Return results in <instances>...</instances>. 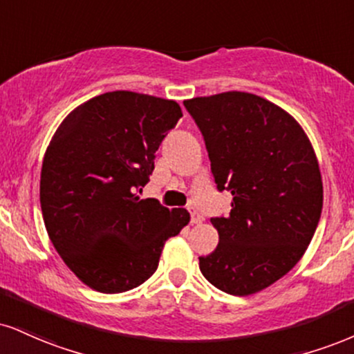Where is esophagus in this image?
Returning <instances> with one entry per match:
<instances>
[{"label": "esophagus", "instance_id": "esophagus-1", "mask_svg": "<svg viewBox=\"0 0 354 354\" xmlns=\"http://www.w3.org/2000/svg\"><path fill=\"white\" fill-rule=\"evenodd\" d=\"M189 212H191V224H199V223H203V216L199 214V212L196 211L194 207H189Z\"/></svg>", "mask_w": 354, "mask_h": 354}]
</instances>
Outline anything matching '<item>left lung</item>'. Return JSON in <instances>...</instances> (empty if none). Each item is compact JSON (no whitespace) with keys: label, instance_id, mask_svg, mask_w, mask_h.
<instances>
[{"label":"left lung","instance_id":"obj_1","mask_svg":"<svg viewBox=\"0 0 354 354\" xmlns=\"http://www.w3.org/2000/svg\"><path fill=\"white\" fill-rule=\"evenodd\" d=\"M206 142L218 188L231 191L227 218L211 219L219 244L199 269L219 290L247 297L288 274L320 221V166L287 110L249 92L185 100Z\"/></svg>","mask_w":354,"mask_h":354}]
</instances>
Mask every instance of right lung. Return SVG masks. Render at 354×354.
Returning <instances> with one entry per match:
<instances>
[{"mask_svg": "<svg viewBox=\"0 0 354 354\" xmlns=\"http://www.w3.org/2000/svg\"><path fill=\"white\" fill-rule=\"evenodd\" d=\"M180 117L178 102L115 91L75 107L50 138L42 219L64 263L92 290L120 293L147 282L165 242L189 223L186 209L138 196Z\"/></svg>", "mask_w": 354, "mask_h": 354, "instance_id": "1", "label": "right lung"}]
</instances>
